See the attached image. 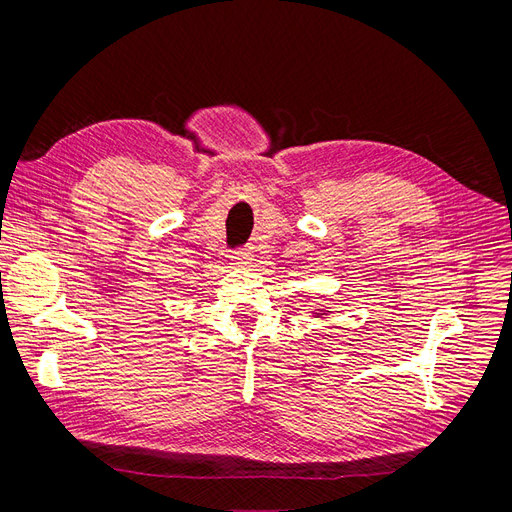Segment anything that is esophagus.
I'll use <instances>...</instances> for the list:
<instances>
[{
	"instance_id": "1",
	"label": "esophagus",
	"mask_w": 512,
	"mask_h": 512,
	"mask_svg": "<svg viewBox=\"0 0 512 512\" xmlns=\"http://www.w3.org/2000/svg\"><path fill=\"white\" fill-rule=\"evenodd\" d=\"M230 261H232V265H237V267H247V265H251V261H253V251H251V249L235 251V253L230 255Z\"/></svg>"
}]
</instances>
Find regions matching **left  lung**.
Returning <instances> with one entry per match:
<instances>
[{"instance_id": "8db88e82", "label": "left lung", "mask_w": 512, "mask_h": 512, "mask_svg": "<svg viewBox=\"0 0 512 512\" xmlns=\"http://www.w3.org/2000/svg\"><path fill=\"white\" fill-rule=\"evenodd\" d=\"M331 310H324V308H316V312H312V316L314 318H324V316H327Z\"/></svg>"}]
</instances>
